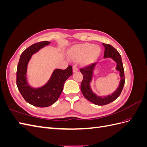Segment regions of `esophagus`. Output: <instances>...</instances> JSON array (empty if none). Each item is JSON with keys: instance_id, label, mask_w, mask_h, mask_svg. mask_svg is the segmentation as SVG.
Wrapping results in <instances>:
<instances>
[{"instance_id": "obj_1", "label": "esophagus", "mask_w": 147, "mask_h": 147, "mask_svg": "<svg viewBox=\"0 0 147 147\" xmlns=\"http://www.w3.org/2000/svg\"><path fill=\"white\" fill-rule=\"evenodd\" d=\"M72 70H73V72H76L78 71V68L76 65H74L72 67Z\"/></svg>"}]
</instances>
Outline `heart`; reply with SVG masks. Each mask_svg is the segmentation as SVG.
<instances>
[{"label":"heart","instance_id":"1","mask_svg":"<svg viewBox=\"0 0 147 147\" xmlns=\"http://www.w3.org/2000/svg\"><path fill=\"white\" fill-rule=\"evenodd\" d=\"M101 50L92 43H85L74 47L70 51V56L74 59L81 60L86 64L94 62L100 54Z\"/></svg>","mask_w":147,"mask_h":147}]
</instances>
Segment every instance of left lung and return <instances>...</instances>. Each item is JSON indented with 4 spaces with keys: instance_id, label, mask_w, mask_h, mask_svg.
<instances>
[{
    "instance_id": "obj_1",
    "label": "left lung",
    "mask_w": 147,
    "mask_h": 147,
    "mask_svg": "<svg viewBox=\"0 0 147 147\" xmlns=\"http://www.w3.org/2000/svg\"><path fill=\"white\" fill-rule=\"evenodd\" d=\"M105 48L104 58H112L117 63L116 69L119 71L120 80L119 86L117 90L111 95L107 96H99L92 91L91 88L90 83L92 79L93 72L97 65L96 63H93L90 65L80 69V72L83 76V79L81 84V91L84 97L89 101L97 105H104L116 100L121 94L125 82L123 65L121 60V55L118 51L109 44L102 43Z\"/></svg>"
}]
</instances>
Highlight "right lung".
<instances>
[{"label":"right lung","instance_id":"add662e5","mask_svg":"<svg viewBox=\"0 0 147 147\" xmlns=\"http://www.w3.org/2000/svg\"><path fill=\"white\" fill-rule=\"evenodd\" d=\"M50 43L48 41L40 42L26 49L22 53L17 67L16 84L21 94L29 104L38 107H47L56 102L63 90L65 82L72 75L71 65L65 70L56 69L43 86L39 88L30 86L27 80L29 62L33 55Z\"/></svg>","mask_w":147,"mask_h":147}]
</instances>
